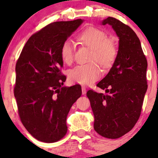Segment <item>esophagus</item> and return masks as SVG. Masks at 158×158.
Here are the masks:
<instances>
[{
	"instance_id": "1",
	"label": "esophagus",
	"mask_w": 158,
	"mask_h": 158,
	"mask_svg": "<svg viewBox=\"0 0 158 158\" xmlns=\"http://www.w3.org/2000/svg\"><path fill=\"white\" fill-rule=\"evenodd\" d=\"M86 88H85V87H82V88H81V93H82L83 95L86 94Z\"/></svg>"
}]
</instances>
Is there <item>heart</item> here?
<instances>
[{
	"label": "heart",
	"mask_w": 158,
	"mask_h": 158,
	"mask_svg": "<svg viewBox=\"0 0 158 158\" xmlns=\"http://www.w3.org/2000/svg\"><path fill=\"white\" fill-rule=\"evenodd\" d=\"M78 39L85 46L92 49L89 58L90 63L78 65L69 71V80L72 83L90 85L99 79L102 75L101 69L111 66L118 55V48L113 40L108 39L106 32L97 27H88L78 35ZM61 58L63 62L70 64L74 59V44L66 40L61 47Z\"/></svg>",
	"instance_id": "obj_1"
}]
</instances>
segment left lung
I'll use <instances>...</instances> for the list:
<instances>
[{
  "label": "left lung",
  "mask_w": 158,
  "mask_h": 158,
  "mask_svg": "<svg viewBox=\"0 0 158 158\" xmlns=\"http://www.w3.org/2000/svg\"><path fill=\"white\" fill-rule=\"evenodd\" d=\"M102 24H110L119 38L117 59L106 77L97 85L106 94L94 90L87 92L94 115V130L102 137L117 139L135 126L147 90V60L139 38L128 25L108 17Z\"/></svg>",
  "instance_id": "1"
}]
</instances>
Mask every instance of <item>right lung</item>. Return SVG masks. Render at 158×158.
I'll use <instances>...</instances> for the list:
<instances>
[{"label": "right lung", "instance_id": "add662e5", "mask_svg": "<svg viewBox=\"0 0 158 158\" xmlns=\"http://www.w3.org/2000/svg\"><path fill=\"white\" fill-rule=\"evenodd\" d=\"M82 23L81 19L56 21L28 39L15 65L14 95L21 123L38 140L54 143L68 131L66 119L81 97L79 85L62 87L61 47Z\"/></svg>", "mask_w": 158, "mask_h": 158}]
</instances>
